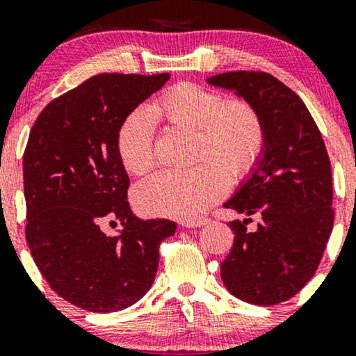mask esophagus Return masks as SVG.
I'll return each mask as SVG.
<instances>
[{
	"mask_svg": "<svg viewBox=\"0 0 356 356\" xmlns=\"http://www.w3.org/2000/svg\"><path fill=\"white\" fill-rule=\"evenodd\" d=\"M209 222V219H197V220H186V222L182 224L184 227H202L204 224Z\"/></svg>",
	"mask_w": 356,
	"mask_h": 356,
	"instance_id": "esophagus-1",
	"label": "esophagus"
}]
</instances>
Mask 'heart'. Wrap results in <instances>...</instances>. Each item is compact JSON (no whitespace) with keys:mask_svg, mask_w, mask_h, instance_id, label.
Listing matches in <instances>:
<instances>
[{"mask_svg":"<svg viewBox=\"0 0 356 356\" xmlns=\"http://www.w3.org/2000/svg\"><path fill=\"white\" fill-rule=\"evenodd\" d=\"M149 115L172 127L195 130V159L189 170H161L136 191L137 206L154 216L199 218L224 197L234 179L248 175L266 144L263 118L248 100H224L220 93L197 83H177L149 105ZM115 150L127 172L142 175L155 164L154 127L142 112L120 122Z\"/></svg>","mask_w":356,"mask_h":356,"instance_id":"obj_1","label":"heart"}]
</instances>
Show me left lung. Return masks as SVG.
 Segmentation results:
<instances>
[{
    "label": "left lung",
    "instance_id": "left-lung-1",
    "mask_svg": "<svg viewBox=\"0 0 356 356\" xmlns=\"http://www.w3.org/2000/svg\"><path fill=\"white\" fill-rule=\"evenodd\" d=\"M207 81L254 105L266 130L257 167L224 204L246 219L227 224L234 243L220 263V277L227 291L246 303H283L316 273L333 229L325 142L303 100L269 73L227 72ZM251 215L260 218L256 232L247 229Z\"/></svg>",
    "mask_w": 356,
    "mask_h": 356
}]
</instances>
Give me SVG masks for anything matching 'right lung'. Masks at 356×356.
<instances>
[{
	"instance_id": "right-lung-1",
	"label": "right lung",
	"mask_w": 356,
	"mask_h": 356,
	"mask_svg": "<svg viewBox=\"0 0 356 356\" xmlns=\"http://www.w3.org/2000/svg\"><path fill=\"white\" fill-rule=\"evenodd\" d=\"M169 73H100L42 110L23 154L26 243L56 295L112 313L149 291L169 219L142 220L127 201L129 175L115 150L120 122L164 87ZM117 218L112 238L101 222Z\"/></svg>"
}]
</instances>
